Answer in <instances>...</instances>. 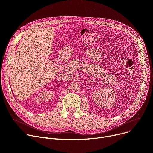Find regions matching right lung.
<instances>
[{"mask_svg":"<svg viewBox=\"0 0 153 153\" xmlns=\"http://www.w3.org/2000/svg\"><path fill=\"white\" fill-rule=\"evenodd\" d=\"M12 94H13V93H12ZM13 96H14V95H13Z\"/></svg>","mask_w":153,"mask_h":153,"instance_id":"obj_1","label":"right lung"}]
</instances>
